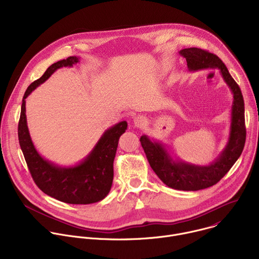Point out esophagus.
Wrapping results in <instances>:
<instances>
[{
	"label": "esophagus",
	"instance_id": "obj_1",
	"mask_svg": "<svg viewBox=\"0 0 259 259\" xmlns=\"http://www.w3.org/2000/svg\"><path fill=\"white\" fill-rule=\"evenodd\" d=\"M146 118L143 116H136L133 118V124L136 128H142L146 125Z\"/></svg>",
	"mask_w": 259,
	"mask_h": 259
}]
</instances>
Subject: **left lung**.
Returning <instances> with one entry per match:
<instances>
[{
	"label": "left lung",
	"instance_id": "obj_1",
	"mask_svg": "<svg viewBox=\"0 0 259 259\" xmlns=\"http://www.w3.org/2000/svg\"><path fill=\"white\" fill-rule=\"evenodd\" d=\"M179 54L187 59L190 71L219 69L221 77L229 86L233 94V103L227 145L212 163L202 166L180 159L174 160L165 144L147 135H142L140 142L152 169L167 187L178 191H200L216 184L230 171L243 152L246 140L244 99L240 87L218 56L200 48L182 49Z\"/></svg>",
	"mask_w": 259,
	"mask_h": 259
}]
</instances>
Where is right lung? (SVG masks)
Instances as JSON below:
<instances>
[{
    "label": "right lung",
    "instance_id": "obj_1",
    "mask_svg": "<svg viewBox=\"0 0 259 259\" xmlns=\"http://www.w3.org/2000/svg\"><path fill=\"white\" fill-rule=\"evenodd\" d=\"M79 62L78 56L59 60L27 87L22 98L18 139L32 179L42 192L67 204L86 205L103 200L112 188L114 160L119 139L127 130V122L122 121L105 130L92 151L80 163L73 166H59L46 160L36 151L25 115V99L36 87L46 82L58 68L71 67Z\"/></svg>",
    "mask_w": 259,
    "mask_h": 259
}]
</instances>
